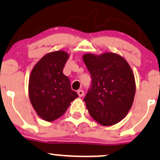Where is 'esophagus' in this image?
Masks as SVG:
<instances>
[{
	"mask_svg": "<svg viewBox=\"0 0 160 160\" xmlns=\"http://www.w3.org/2000/svg\"><path fill=\"white\" fill-rule=\"evenodd\" d=\"M78 95H79V97H82L84 95V91H83V90H82V89L78 90Z\"/></svg>",
	"mask_w": 160,
	"mask_h": 160,
	"instance_id": "esophagus-1",
	"label": "esophagus"
}]
</instances>
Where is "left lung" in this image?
I'll use <instances>...</instances> for the list:
<instances>
[{
  "instance_id": "left-lung-1",
  "label": "left lung",
  "mask_w": 160,
  "mask_h": 160,
  "mask_svg": "<svg viewBox=\"0 0 160 160\" xmlns=\"http://www.w3.org/2000/svg\"><path fill=\"white\" fill-rule=\"evenodd\" d=\"M83 61L92 83L85 95L87 109L97 122L108 126L126 117L132 105L136 82L128 62L117 54H85Z\"/></svg>"
}]
</instances>
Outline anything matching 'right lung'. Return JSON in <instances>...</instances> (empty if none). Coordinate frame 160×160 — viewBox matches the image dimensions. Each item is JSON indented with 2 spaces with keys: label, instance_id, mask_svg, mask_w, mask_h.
Segmentation results:
<instances>
[{
  "label": "right lung",
  "instance_id": "right-lung-1",
  "mask_svg": "<svg viewBox=\"0 0 160 160\" xmlns=\"http://www.w3.org/2000/svg\"><path fill=\"white\" fill-rule=\"evenodd\" d=\"M69 55L64 51L47 54L34 65L29 78V98L37 114L47 122L61 117L78 97L63 74Z\"/></svg>",
  "mask_w": 160,
  "mask_h": 160
}]
</instances>
